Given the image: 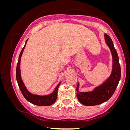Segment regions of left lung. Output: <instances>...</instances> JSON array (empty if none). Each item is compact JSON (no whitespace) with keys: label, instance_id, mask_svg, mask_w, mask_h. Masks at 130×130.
<instances>
[{"label":"left lung","instance_id":"8db88e82","mask_svg":"<svg viewBox=\"0 0 130 130\" xmlns=\"http://www.w3.org/2000/svg\"><path fill=\"white\" fill-rule=\"evenodd\" d=\"M105 39L106 44L109 47L112 55V73L105 82L94 88L91 92H80L78 91L79 84H77V98L82 104L85 106L98 105L107 101L115 93L120 79L121 68L117 52L111 37L107 34H105Z\"/></svg>","mask_w":130,"mask_h":130}]
</instances>
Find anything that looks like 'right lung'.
<instances>
[{"mask_svg": "<svg viewBox=\"0 0 130 130\" xmlns=\"http://www.w3.org/2000/svg\"><path fill=\"white\" fill-rule=\"evenodd\" d=\"M27 40H28V39L26 41L25 45L23 48L22 50H21L20 54H19L18 61L17 65L16 74H15V75H16V79L18 82V86L19 88H20V90L21 91V93L23 94V95L24 96V97L26 99V100L30 102V103L40 106H50L53 104L56 100L57 96V90L59 87V86H60L61 84V82L57 85L54 91L52 93H51L47 95H35V94H33L30 93L26 89L25 85L23 83V81L22 79L20 69L21 60L23 51L24 50Z\"/></svg>", "mask_w": 130, "mask_h": 130, "instance_id": "obj_1", "label": "right lung"}]
</instances>
